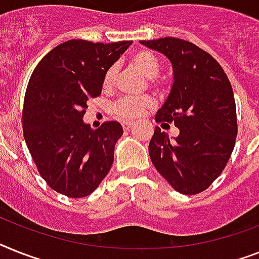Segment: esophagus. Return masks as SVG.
Listing matches in <instances>:
<instances>
[{
	"mask_svg": "<svg viewBox=\"0 0 259 259\" xmlns=\"http://www.w3.org/2000/svg\"><path fill=\"white\" fill-rule=\"evenodd\" d=\"M132 124H134L132 121H123V123H121V125H123V128H124L125 131H128V130L132 127Z\"/></svg>",
	"mask_w": 259,
	"mask_h": 259,
	"instance_id": "esophagus-1",
	"label": "esophagus"
}]
</instances>
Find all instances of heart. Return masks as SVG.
<instances>
[{
	"mask_svg": "<svg viewBox=\"0 0 259 259\" xmlns=\"http://www.w3.org/2000/svg\"><path fill=\"white\" fill-rule=\"evenodd\" d=\"M131 63L138 68L139 71L142 72L143 75L147 79H153L160 70V63L157 58L149 53V51L140 50L135 53L131 57ZM116 78V67L111 66L104 74L103 78V87L104 89H110L112 87ZM153 104V100L148 96H142V98H123L119 99L112 104V112L120 119H135L139 117L140 115L151 108Z\"/></svg>",
	"mask_w": 259,
	"mask_h": 259,
	"instance_id": "heart-1",
	"label": "heart"
}]
</instances>
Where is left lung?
<instances>
[{
    "label": "left lung",
    "instance_id": "8db88e82",
    "mask_svg": "<svg viewBox=\"0 0 259 259\" xmlns=\"http://www.w3.org/2000/svg\"><path fill=\"white\" fill-rule=\"evenodd\" d=\"M140 44L172 65V87L155 120L163 130L168 122L179 128L176 138L155 128L148 147L152 164L175 191L197 194L221 175L236 144L232 84L219 62L188 40L168 37Z\"/></svg>",
    "mask_w": 259,
    "mask_h": 259
}]
</instances>
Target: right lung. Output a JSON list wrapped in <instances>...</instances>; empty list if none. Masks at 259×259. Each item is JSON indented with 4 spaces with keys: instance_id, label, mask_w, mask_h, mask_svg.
Returning <instances> with one entry per match:
<instances>
[{
    "instance_id": "obj_1",
    "label": "right lung",
    "mask_w": 259,
    "mask_h": 259,
    "mask_svg": "<svg viewBox=\"0 0 259 259\" xmlns=\"http://www.w3.org/2000/svg\"><path fill=\"white\" fill-rule=\"evenodd\" d=\"M131 44L66 40L49 51L30 76L23 136L38 172L58 193L86 197L114 163L121 124L107 121L93 130L83 116L87 102L102 94L106 71Z\"/></svg>"
}]
</instances>
